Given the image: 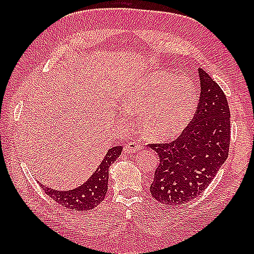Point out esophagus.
<instances>
[{
	"label": "esophagus",
	"instance_id": "1",
	"mask_svg": "<svg viewBox=\"0 0 254 254\" xmlns=\"http://www.w3.org/2000/svg\"><path fill=\"white\" fill-rule=\"evenodd\" d=\"M142 149V146L136 142H130L127 143V145H124V153L127 154H132V153H135L138 152V150Z\"/></svg>",
	"mask_w": 254,
	"mask_h": 254
}]
</instances>
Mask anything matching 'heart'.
<instances>
[{
    "label": "heart",
    "instance_id": "1",
    "mask_svg": "<svg viewBox=\"0 0 254 254\" xmlns=\"http://www.w3.org/2000/svg\"><path fill=\"white\" fill-rule=\"evenodd\" d=\"M197 94L187 77H174L156 71L132 84L122 97L126 110L138 113L145 136L169 141L187 127L194 115Z\"/></svg>",
    "mask_w": 254,
    "mask_h": 254
}]
</instances>
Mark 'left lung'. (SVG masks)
Returning <instances> with one entry per match:
<instances>
[{"label": "left lung", "instance_id": "left-lung-1", "mask_svg": "<svg viewBox=\"0 0 254 254\" xmlns=\"http://www.w3.org/2000/svg\"><path fill=\"white\" fill-rule=\"evenodd\" d=\"M201 94L192 121L170 143L148 144L159 165L150 185L152 196L166 205H182L197 197L228 157L230 111L223 89L198 68Z\"/></svg>", "mask_w": 254, "mask_h": 254}]
</instances>
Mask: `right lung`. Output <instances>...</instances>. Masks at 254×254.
<instances>
[{
  "label": "right lung",
  "instance_id": "right-lung-1",
  "mask_svg": "<svg viewBox=\"0 0 254 254\" xmlns=\"http://www.w3.org/2000/svg\"><path fill=\"white\" fill-rule=\"evenodd\" d=\"M122 146H115L108 150L106 157L98 168L84 185L74 190L57 191L44 187L42 190L58 204L73 210H89L98 206L104 201L108 191V178L109 167L121 155Z\"/></svg>",
  "mask_w": 254,
  "mask_h": 254
}]
</instances>
